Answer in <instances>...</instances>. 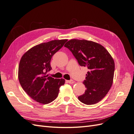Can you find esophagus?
Listing matches in <instances>:
<instances>
[{"label":"esophagus","instance_id":"1","mask_svg":"<svg viewBox=\"0 0 134 134\" xmlns=\"http://www.w3.org/2000/svg\"><path fill=\"white\" fill-rule=\"evenodd\" d=\"M67 82L68 83H70V84H72V83H74V80H67Z\"/></svg>","mask_w":134,"mask_h":134}]
</instances>
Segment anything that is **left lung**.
Returning <instances> with one entry per match:
<instances>
[{
	"mask_svg": "<svg viewBox=\"0 0 134 134\" xmlns=\"http://www.w3.org/2000/svg\"><path fill=\"white\" fill-rule=\"evenodd\" d=\"M64 46L81 66L88 69L83 82L86 90L78 97L79 100L87 105L98 103L107 94L113 83L115 63L112 56L101 44L85 40L72 39Z\"/></svg>",
	"mask_w": 134,
	"mask_h": 134,
	"instance_id": "8db88e82",
	"label": "left lung"
}]
</instances>
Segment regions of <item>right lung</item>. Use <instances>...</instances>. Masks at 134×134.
<instances>
[{"label":"right lung","mask_w":134,"mask_h":134,"mask_svg":"<svg viewBox=\"0 0 134 134\" xmlns=\"http://www.w3.org/2000/svg\"><path fill=\"white\" fill-rule=\"evenodd\" d=\"M68 40H52L40 43L27 51L20 60L18 79L27 94L36 102L47 104L58 97L64 79H54L46 74L51 70V59Z\"/></svg>","instance_id":"right-lung-1"}]
</instances>
